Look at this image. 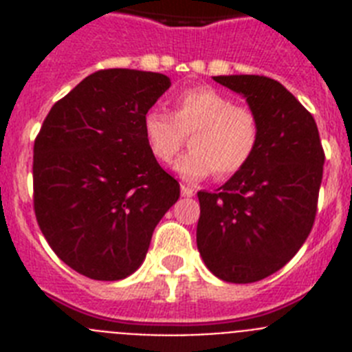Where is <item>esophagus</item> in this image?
I'll use <instances>...</instances> for the list:
<instances>
[{
    "mask_svg": "<svg viewBox=\"0 0 352 352\" xmlns=\"http://www.w3.org/2000/svg\"><path fill=\"white\" fill-rule=\"evenodd\" d=\"M194 194H195V192H194V188H192V186L182 185V195H183V197H192Z\"/></svg>",
    "mask_w": 352,
    "mask_h": 352,
    "instance_id": "34e87169",
    "label": "esophagus"
}]
</instances>
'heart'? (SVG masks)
I'll list each match as a JSON object with an SVG mask.
<instances>
[{"label": "heart", "mask_w": 352, "mask_h": 352, "mask_svg": "<svg viewBox=\"0 0 352 352\" xmlns=\"http://www.w3.org/2000/svg\"><path fill=\"white\" fill-rule=\"evenodd\" d=\"M192 151L174 162V170L199 182L217 173L229 178L254 158L261 139V121L247 105H236L211 86L186 88L174 96L173 116L151 109L142 118V133L155 160L169 164L190 133Z\"/></svg>", "instance_id": "obj_1"}]
</instances>
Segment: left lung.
Returning <instances> with one entry per match:
<instances>
[{"label": "left lung", "instance_id": "8db88e82", "mask_svg": "<svg viewBox=\"0 0 352 352\" xmlns=\"http://www.w3.org/2000/svg\"><path fill=\"white\" fill-rule=\"evenodd\" d=\"M261 121L257 151L214 192H197V248L220 280L250 284L284 268L312 231L324 151L312 114L278 80L217 76Z\"/></svg>", "mask_w": 352, "mask_h": 352}]
</instances>
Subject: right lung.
Instances as JSON below:
<instances>
[{
  "mask_svg": "<svg viewBox=\"0 0 352 352\" xmlns=\"http://www.w3.org/2000/svg\"><path fill=\"white\" fill-rule=\"evenodd\" d=\"M169 86L155 72L98 70L56 102L40 129L36 220L56 256L93 280L132 275L179 199V183L158 166L142 133V118Z\"/></svg>",
  "mask_w": 352,
  "mask_h": 352,
  "instance_id": "right-lung-1",
  "label": "right lung"
}]
</instances>
